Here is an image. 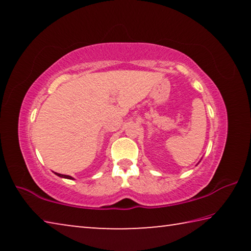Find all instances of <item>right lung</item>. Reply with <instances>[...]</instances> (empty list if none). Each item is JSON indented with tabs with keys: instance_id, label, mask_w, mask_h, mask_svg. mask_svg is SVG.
<instances>
[{
	"instance_id": "right-lung-1",
	"label": "right lung",
	"mask_w": 251,
	"mask_h": 251,
	"mask_svg": "<svg viewBox=\"0 0 251 251\" xmlns=\"http://www.w3.org/2000/svg\"><path fill=\"white\" fill-rule=\"evenodd\" d=\"M55 175H57L58 177H62V178H66V179H74L73 177L72 176H69V175H62V174H58V173H54Z\"/></svg>"
}]
</instances>
